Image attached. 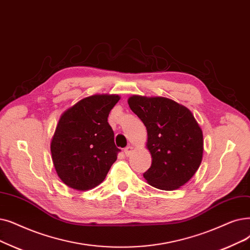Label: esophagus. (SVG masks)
<instances>
[{
  "mask_svg": "<svg viewBox=\"0 0 250 250\" xmlns=\"http://www.w3.org/2000/svg\"><path fill=\"white\" fill-rule=\"evenodd\" d=\"M124 152H125V154L126 156H129V155L132 154V152H133V147H132V146L125 147V150H124Z\"/></svg>",
  "mask_w": 250,
  "mask_h": 250,
  "instance_id": "34e87169",
  "label": "esophagus"
}]
</instances>
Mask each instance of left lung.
Here are the masks:
<instances>
[{
  "label": "left lung",
  "instance_id": "left-lung-1",
  "mask_svg": "<svg viewBox=\"0 0 250 250\" xmlns=\"http://www.w3.org/2000/svg\"><path fill=\"white\" fill-rule=\"evenodd\" d=\"M127 103L147 129L152 164L145 180L160 190L180 188L197 171L203 153L202 131L191 111L164 97L132 96Z\"/></svg>",
  "mask_w": 250,
  "mask_h": 250
}]
</instances>
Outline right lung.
Here are the masks:
<instances>
[{"label": "right lung", "mask_w": 250, "mask_h": 250, "mask_svg": "<svg viewBox=\"0 0 250 250\" xmlns=\"http://www.w3.org/2000/svg\"><path fill=\"white\" fill-rule=\"evenodd\" d=\"M117 95H94L65 111L51 142L54 167L68 187L85 191L101 184L118 149L108 115L118 102Z\"/></svg>", "instance_id": "1"}]
</instances>
